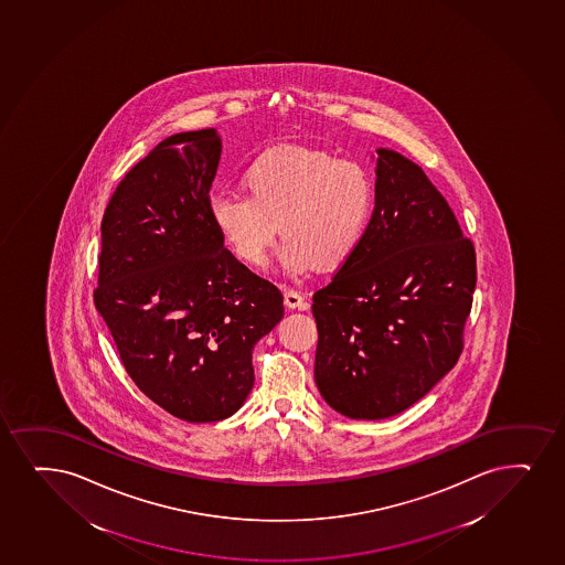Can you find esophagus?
<instances>
[{"label": "esophagus", "instance_id": "34e87169", "mask_svg": "<svg viewBox=\"0 0 565 565\" xmlns=\"http://www.w3.org/2000/svg\"><path fill=\"white\" fill-rule=\"evenodd\" d=\"M284 300H286L287 308H306L305 295L292 287L284 289Z\"/></svg>", "mask_w": 565, "mask_h": 565}]
</instances>
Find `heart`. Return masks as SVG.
Listing matches in <instances>:
<instances>
[{
	"instance_id": "1",
	"label": "heart",
	"mask_w": 565,
	"mask_h": 565,
	"mask_svg": "<svg viewBox=\"0 0 565 565\" xmlns=\"http://www.w3.org/2000/svg\"><path fill=\"white\" fill-rule=\"evenodd\" d=\"M239 191H215L210 215L246 265L268 260L279 231L289 273L337 268L363 238L374 204L371 175L355 160L306 147H281L253 160Z\"/></svg>"
}]
</instances>
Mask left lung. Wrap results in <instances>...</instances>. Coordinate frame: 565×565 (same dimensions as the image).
Here are the masks:
<instances>
[{
    "label": "left lung",
    "instance_id": "left-lung-1",
    "mask_svg": "<svg viewBox=\"0 0 565 565\" xmlns=\"http://www.w3.org/2000/svg\"><path fill=\"white\" fill-rule=\"evenodd\" d=\"M374 212L355 252L313 292L316 384L334 411H406L463 352L477 253L424 170L379 149Z\"/></svg>",
    "mask_w": 565,
    "mask_h": 565
}]
</instances>
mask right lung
I'll return each mask as SVG.
<instances>
[{"label":"right lung","mask_w":565,"mask_h":565,"mask_svg":"<svg viewBox=\"0 0 565 565\" xmlns=\"http://www.w3.org/2000/svg\"><path fill=\"white\" fill-rule=\"evenodd\" d=\"M220 159L221 138L206 128L173 134L128 170L104 212L94 289L134 384L191 424L244 405L253 345L284 318L278 287L242 265L213 225Z\"/></svg>","instance_id":"obj_1"}]
</instances>
